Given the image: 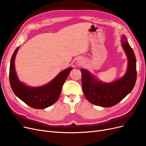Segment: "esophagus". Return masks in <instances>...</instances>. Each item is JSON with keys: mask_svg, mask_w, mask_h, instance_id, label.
Masks as SVG:
<instances>
[{"mask_svg": "<svg viewBox=\"0 0 146 146\" xmlns=\"http://www.w3.org/2000/svg\"><path fill=\"white\" fill-rule=\"evenodd\" d=\"M77 64L79 66H83L84 64H85V61H84V60H83L82 58H79L77 61Z\"/></svg>", "mask_w": 146, "mask_h": 146, "instance_id": "1", "label": "esophagus"}]
</instances>
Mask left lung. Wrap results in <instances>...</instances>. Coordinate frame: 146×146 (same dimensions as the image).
Returning <instances> with one entry per match:
<instances>
[{
	"label": "left lung",
	"mask_w": 146,
	"mask_h": 146,
	"mask_svg": "<svg viewBox=\"0 0 146 146\" xmlns=\"http://www.w3.org/2000/svg\"><path fill=\"white\" fill-rule=\"evenodd\" d=\"M121 42L128 58L127 71L122 78L111 83H105L85 68L80 69L83 94L94 105L111 107L121 101L134 87L137 79L135 56L124 35H122Z\"/></svg>",
	"instance_id": "1"
}]
</instances>
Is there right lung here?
Here are the masks:
<instances>
[{
	"mask_svg": "<svg viewBox=\"0 0 146 146\" xmlns=\"http://www.w3.org/2000/svg\"><path fill=\"white\" fill-rule=\"evenodd\" d=\"M19 47L15 50L9 67V80L15 95L27 105L35 109H45L54 104L58 99L64 83L72 67L60 72L51 81L39 87H31L21 82L15 68V59Z\"/></svg>",
	"mask_w": 146,
	"mask_h": 146,
	"instance_id": "add662e5",
	"label": "right lung"
}]
</instances>
